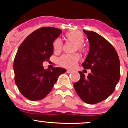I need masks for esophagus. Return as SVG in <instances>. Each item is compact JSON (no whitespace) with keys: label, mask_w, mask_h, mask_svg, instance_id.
Listing matches in <instances>:
<instances>
[{"label":"esophagus","mask_w":128,"mask_h":128,"mask_svg":"<svg viewBox=\"0 0 128 128\" xmlns=\"http://www.w3.org/2000/svg\"><path fill=\"white\" fill-rule=\"evenodd\" d=\"M66 72L69 74V73H71V72H72V70H66Z\"/></svg>","instance_id":"34e87169"}]
</instances>
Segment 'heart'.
<instances>
[{
	"mask_svg": "<svg viewBox=\"0 0 128 128\" xmlns=\"http://www.w3.org/2000/svg\"><path fill=\"white\" fill-rule=\"evenodd\" d=\"M65 38L68 42L74 44V52H84V48L83 43L84 41V36L81 32L72 31L68 32L65 34ZM53 50L55 53L60 52L63 49V44L60 38H56L53 42ZM80 60V56L78 54H63L58 60L59 64L63 67L66 68H73L76 66L77 63Z\"/></svg>",
	"mask_w": 128,
	"mask_h": 128,
	"instance_id": "obj_1",
	"label": "heart"
}]
</instances>
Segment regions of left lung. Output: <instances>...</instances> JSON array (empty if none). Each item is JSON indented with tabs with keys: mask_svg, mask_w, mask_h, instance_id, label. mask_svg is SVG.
I'll return each instance as SVG.
<instances>
[{
	"mask_svg": "<svg viewBox=\"0 0 128 128\" xmlns=\"http://www.w3.org/2000/svg\"><path fill=\"white\" fill-rule=\"evenodd\" d=\"M90 43V51L82 65L91 69L87 78L82 72L74 83L76 93L88 104L105 100L115 90L120 79V60L117 51L108 40L94 31L83 30Z\"/></svg>",
	"mask_w": 128,
	"mask_h": 128,
	"instance_id": "left-lung-1",
	"label": "left lung"
}]
</instances>
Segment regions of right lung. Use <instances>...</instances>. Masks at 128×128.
<instances>
[{"label":"right lung","mask_w":128,"mask_h":128,"mask_svg":"<svg viewBox=\"0 0 128 128\" xmlns=\"http://www.w3.org/2000/svg\"><path fill=\"white\" fill-rule=\"evenodd\" d=\"M62 32L52 27L39 28L28 36L19 47L14 57V81L19 91L30 100L44 99L52 90L63 68L44 69L43 62L53 54V42Z\"/></svg>","instance_id":"add662e5"}]
</instances>
